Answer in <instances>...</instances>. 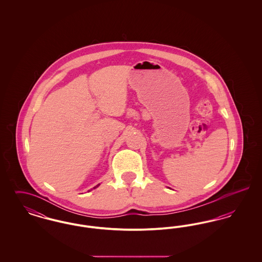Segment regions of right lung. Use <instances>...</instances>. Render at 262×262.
<instances>
[{
    "label": "right lung",
    "mask_w": 262,
    "mask_h": 262,
    "mask_svg": "<svg viewBox=\"0 0 262 262\" xmlns=\"http://www.w3.org/2000/svg\"><path fill=\"white\" fill-rule=\"evenodd\" d=\"M99 187V185H97V186H96V187H93V188H96V187ZM89 191H90V190H89Z\"/></svg>",
    "instance_id": "add662e5"
}]
</instances>
